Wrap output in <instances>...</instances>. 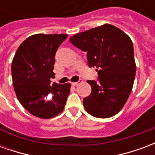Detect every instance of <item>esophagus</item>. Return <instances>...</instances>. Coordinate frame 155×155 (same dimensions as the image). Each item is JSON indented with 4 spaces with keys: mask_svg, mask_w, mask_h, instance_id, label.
Here are the masks:
<instances>
[{
    "mask_svg": "<svg viewBox=\"0 0 155 155\" xmlns=\"http://www.w3.org/2000/svg\"><path fill=\"white\" fill-rule=\"evenodd\" d=\"M82 82H83V81H81V80H80V81H78V82H72L71 84H72V85H73V86H77V85H79L80 84H81Z\"/></svg>",
    "mask_w": 155,
    "mask_h": 155,
    "instance_id": "1",
    "label": "esophagus"
}]
</instances>
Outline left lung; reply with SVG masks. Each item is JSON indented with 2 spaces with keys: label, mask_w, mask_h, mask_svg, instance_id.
<instances>
[{
  "label": "left lung",
  "mask_w": 155,
  "mask_h": 155,
  "mask_svg": "<svg viewBox=\"0 0 155 155\" xmlns=\"http://www.w3.org/2000/svg\"><path fill=\"white\" fill-rule=\"evenodd\" d=\"M70 41L87 52L90 67H96L99 82L87 81L91 94L83 100L85 110L96 118L119 113L130 96L136 64L130 36L114 25L104 24L75 34Z\"/></svg>",
  "instance_id": "1"
}]
</instances>
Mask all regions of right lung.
I'll use <instances>...</instances> for the list:
<instances>
[{"mask_svg":"<svg viewBox=\"0 0 155 155\" xmlns=\"http://www.w3.org/2000/svg\"><path fill=\"white\" fill-rule=\"evenodd\" d=\"M67 34H35L19 46L12 63L13 87L16 97L30 114L51 119L64 110L71 84H51L54 55Z\"/></svg>","mask_w":155,"mask_h":155,"instance_id":"add662e5","label":"right lung"}]
</instances>
